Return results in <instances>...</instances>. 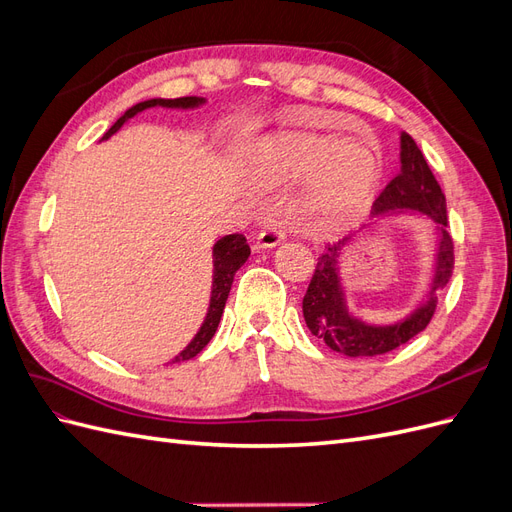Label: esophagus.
Segmentation results:
<instances>
[{"mask_svg": "<svg viewBox=\"0 0 512 512\" xmlns=\"http://www.w3.org/2000/svg\"><path fill=\"white\" fill-rule=\"evenodd\" d=\"M282 241H284V232L275 230V228H265V230H260V232H258V237H256V245H258V247H262V250H267V247L280 245Z\"/></svg>", "mask_w": 512, "mask_h": 512, "instance_id": "esophagus-1", "label": "esophagus"}]
</instances>
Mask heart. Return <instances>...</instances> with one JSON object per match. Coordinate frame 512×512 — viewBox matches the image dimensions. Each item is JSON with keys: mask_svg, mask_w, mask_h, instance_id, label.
I'll list each match as a JSON object with an SVG mask.
<instances>
[{"mask_svg": "<svg viewBox=\"0 0 512 512\" xmlns=\"http://www.w3.org/2000/svg\"><path fill=\"white\" fill-rule=\"evenodd\" d=\"M256 173L292 183L305 177L301 209L316 224L346 220L367 207L380 181V158L367 143L316 132H280L260 145Z\"/></svg>", "mask_w": 512, "mask_h": 512, "instance_id": "1", "label": "heart"}]
</instances>
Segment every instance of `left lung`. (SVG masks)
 <instances>
[{
  "label": "left lung",
  "instance_id": "8db88e82",
  "mask_svg": "<svg viewBox=\"0 0 512 512\" xmlns=\"http://www.w3.org/2000/svg\"><path fill=\"white\" fill-rule=\"evenodd\" d=\"M399 175L386 185L376 198L374 211L367 226H376L382 220L414 215L427 218L436 230V254L431 262V277L425 297L410 312L391 324L367 322L352 312L348 305V290L344 286L339 258L354 237H346L329 245L318 258L312 282L303 297V318L312 335L320 337L333 352L344 356H378L410 342L421 333L433 312H436L438 290L444 288L453 275V241L446 232V200L431 168L416 147L412 136L399 134Z\"/></svg>",
  "mask_w": 512,
  "mask_h": 512
}]
</instances>
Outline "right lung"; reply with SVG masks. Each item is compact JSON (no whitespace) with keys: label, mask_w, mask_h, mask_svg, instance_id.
<instances>
[{"label":"right lung","mask_w":512,"mask_h":512,"mask_svg":"<svg viewBox=\"0 0 512 512\" xmlns=\"http://www.w3.org/2000/svg\"><path fill=\"white\" fill-rule=\"evenodd\" d=\"M203 104H207V100L198 98V96H185V98H175V100L151 98V100H145V102H138L132 108H128V111L113 123L111 130H108L102 136V141H108V138H111L115 132L121 130L123 123L130 121L138 113L147 111V108L194 111V108H200ZM211 256H213V280H211V297H209L207 316H205L203 324H200V329L196 331V335L192 337V342L185 346L170 363H181V361L194 359V356L211 342V337L215 335V331H218L220 318L224 314L226 299H228L232 280H235V273L243 267V262L250 258V245L245 243L243 235H226V237H222V239L213 243Z\"/></svg>","instance_id":"add662e5"}]
</instances>
